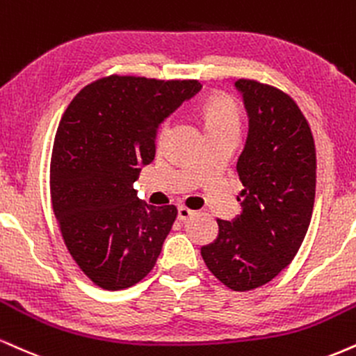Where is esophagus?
Here are the masks:
<instances>
[{"label": "esophagus", "mask_w": 356, "mask_h": 356, "mask_svg": "<svg viewBox=\"0 0 356 356\" xmlns=\"http://www.w3.org/2000/svg\"><path fill=\"white\" fill-rule=\"evenodd\" d=\"M194 211H191L189 207H186V205H181V207L177 209V219L181 220V222H186V220H189L192 216H194Z\"/></svg>", "instance_id": "obj_1"}]
</instances>
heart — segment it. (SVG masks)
<instances>
[{"label":"heart","instance_id":"obj_1","mask_svg":"<svg viewBox=\"0 0 356 356\" xmlns=\"http://www.w3.org/2000/svg\"><path fill=\"white\" fill-rule=\"evenodd\" d=\"M204 121L207 131L225 126H238V114L234 101L224 96L209 99L204 106ZM167 127H169V122L162 124L161 137L167 132Z\"/></svg>","mask_w":356,"mask_h":356}]
</instances>
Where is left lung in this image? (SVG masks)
Returning <instances> with one entry per match:
<instances>
[{
    "label": "left lung",
    "mask_w": 356,
    "mask_h": 356,
    "mask_svg": "<svg viewBox=\"0 0 356 356\" xmlns=\"http://www.w3.org/2000/svg\"><path fill=\"white\" fill-rule=\"evenodd\" d=\"M248 115L238 156L242 212L217 220L219 235L200 248L222 284L247 292L275 278L293 260L310 225L316 154L305 115L289 94L252 79L235 81Z\"/></svg>",
    "instance_id": "obj_1"
}]
</instances>
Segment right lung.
I'll list each match as a JSON object with an SVG mask.
<instances>
[{
  "label": "right lung",
  "instance_id": "1",
  "mask_svg": "<svg viewBox=\"0 0 356 356\" xmlns=\"http://www.w3.org/2000/svg\"><path fill=\"white\" fill-rule=\"evenodd\" d=\"M200 89L194 79L113 74L81 89L64 111L51 202L71 257L101 289L136 285L157 262L177 209L140 200L134 182L154 161L161 124Z\"/></svg>",
  "mask_w": 356,
  "mask_h": 356
}]
</instances>
